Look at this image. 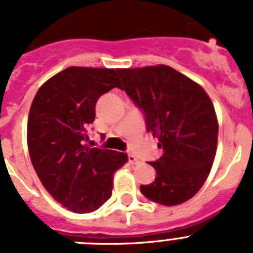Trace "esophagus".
<instances>
[{"mask_svg": "<svg viewBox=\"0 0 253 253\" xmlns=\"http://www.w3.org/2000/svg\"><path fill=\"white\" fill-rule=\"evenodd\" d=\"M128 161H129V163H131V165H137V163H139L138 158L135 157L134 154H129V156H128Z\"/></svg>", "mask_w": 253, "mask_h": 253, "instance_id": "obj_1", "label": "esophagus"}]
</instances>
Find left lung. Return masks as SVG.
Here are the masks:
<instances>
[{
	"mask_svg": "<svg viewBox=\"0 0 253 253\" xmlns=\"http://www.w3.org/2000/svg\"><path fill=\"white\" fill-rule=\"evenodd\" d=\"M118 72L122 90L142 109L147 130L163 148L162 157L151 163L157 177L140 191L165 207L187 202L202 189L215 158L218 119L213 102L200 84L165 64Z\"/></svg>",
	"mask_w": 253,
	"mask_h": 253,
	"instance_id": "left-lung-1",
	"label": "left lung"
}]
</instances>
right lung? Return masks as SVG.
Here are the masks:
<instances>
[{
  "instance_id": "1",
  "label": "right lung",
  "mask_w": 253,
  "mask_h": 253,
  "mask_svg": "<svg viewBox=\"0 0 253 253\" xmlns=\"http://www.w3.org/2000/svg\"><path fill=\"white\" fill-rule=\"evenodd\" d=\"M114 87L118 69L69 67L44 82L28 118L30 160L43 186L73 213H91L110 199L114 173L128 154L86 144L96 102Z\"/></svg>"
}]
</instances>
